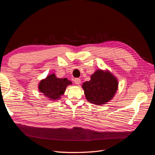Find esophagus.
Segmentation results:
<instances>
[{"label":"esophagus","mask_w":155,"mask_h":155,"mask_svg":"<svg viewBox=\"0 0 155 155\" xmlns=\"http://www.w3.org/2000/svg\"><path fill=\"white\" fill-rule=\"evenodd\" d=\"M74 83L76 84H81V79L80 78H75L74 79Z\"/></svg>","instance_id":"1"}]
</instances>
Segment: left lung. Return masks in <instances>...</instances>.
Returning <instances> with one entry per match:
<instances>
[{
	"label": "left lung",
	"instance_id": "obj_1",
	"mask_svg": "<svg viewBox=\"0 0 155 155\" xmlns=\"http://www.w3.org/2000/svg\"><path fill=\"white\" fill-rule=\"evenodd\" d=\"M118 80L109 70L97 69L91 75L90 81L82 85L87 101L95 105L107 104L118 90Z\"/></svg>",
	"mask_w": 155,
	"mask_h": 155
}]
</instances>
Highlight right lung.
Segmentation results:
<instances>
[{
	"instance_id": "1",
	"label": "right lung",
	"mask_w": 155,
	"mask_h": 155,
	"mask_svg": "<svg viewBox=\"0 0 155 155\" xmlns=\"http://www.w3.org/2000/svg\"><path fill=\"white\" fill-rule=\"evenodd\" d=\"M71 81L67 78H58L54 73L50 74L47 77L39 82L38 90L47 99L55 101L61 99V96L64 94L66 88L71 85Z\"/></svg>"
}]
</instances>
